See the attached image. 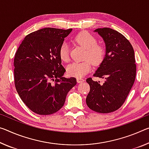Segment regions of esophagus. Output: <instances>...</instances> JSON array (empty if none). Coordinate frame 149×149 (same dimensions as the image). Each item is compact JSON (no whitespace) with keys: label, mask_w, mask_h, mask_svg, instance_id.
Segmentation results:
<instances>
[{"label":"esophagus","mask_w":149,"mask_h":149,"mask_svg":"<svg viewBox=\"0 0 149 149\" xmlns=\"http://www.w3.org/2000/svg\"><path fill=\"white\" fill-rule=\"evenodd\" d=\"M77 83H81V82L84 81V79L83 78H81V77H77Z\"/></svg>","instance_id":"1"}]
</instances>
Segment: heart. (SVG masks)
Listing matches in <instances>:
<instances>
[{"label": "heart", "instance_id": "b5f03b06", "mask_svg": "<svg viewBox=\"0 0 149 149\" xmlns=\"http://www.w3.org/2000/svg\"><path fill=\"white\" fill-rule=\"evenodd\" d=\"M74 41L86 49L84 59L82 62H74L68 66L67 73L70 76L81 77L90 72L92 63L94 65L101 64L105 59L106 49L103 45L97 44L96 38L87 32H81L74 38ZM59 56L63 62L70 61L69 46L66 43L61 45Z\"/></svg>", "mask_w": 149, "mask_h": 149}]
</instances>
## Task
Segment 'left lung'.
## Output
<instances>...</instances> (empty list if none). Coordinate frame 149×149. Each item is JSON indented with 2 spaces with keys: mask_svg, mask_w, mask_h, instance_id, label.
<instances>
[{
  "mask_svg": "<svg viewBox=\"0 0 149 149\" xmlns=\"http://www.w3.org/2000/svg\"><path fill=\"white\" fill-rule=\"evenodd\" d=\"M95 32L105 42V59L94 77L105 79L104 83L86 79L90 86L86 103L89 109L100 113L115 111L123 104L133 87L136 77V63L132 45L121 33L109 28Z\"/></svg>",
  "mask_w": 149,
  "mask_h": 149,
  "instance_id": "8db88e82",
  "label": "left lung"
}]
</instances>
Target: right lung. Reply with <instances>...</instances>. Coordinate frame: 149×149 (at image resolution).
<instances>
[{
    "label": "right lung",
    "mask_w": 149,
    "mask_h": 149,
    "mask_svg": "<svg viewBox=\"0 0 149 149\" xmlns=\"http://www.w3.org/2000/svg\"><path fill=\"white\" fill-rule=\"evenodd\" d=\"M72 29L44 28L28 34L15 53L14 79L16 91L35 113H55L64 104L66 95L77 84L75 77H62L59 49Z\"/></svg>",
    "instance_id": "1"
}]
</instances>
